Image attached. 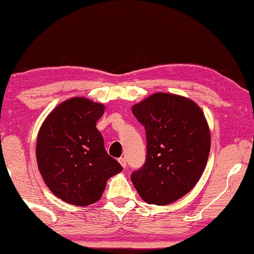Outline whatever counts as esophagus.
<instances>
[{"mask_svg": "<svg viewBox=\"0 0 254 254\" xmlns=\"http://www.w3.org/2000/svg\"><path fill=\"white\" fill-rule=\"evenodd\" d=\"M118 161H119V163L121 164V166H123L124 168H126V167H127V161H126V159H125V158H123V157L119 158Z\"/></svg>", "mask_w": 254, "mask_h": 254, "instance_id": "esophagus-1", "label": "esophagus"}]
</instances>
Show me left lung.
<instances>
[{"label":"left lung","instance_id":"8db88e82","mask_svg":"<svg viewBox=\"0 0 254 254\" xmlns=\"http://www.w3.org/2000/svg\"><path fill=\"white\" fill-rule=\"evenodd\" d=\"M144 126L146 159L131 182L146 203L167 205L193 188L206 166L211 134L199 106L179 95L157 93L131 109Z\"/></svg>","mask_w":254,"mask_h":254}]
</instances>
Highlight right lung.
<instances>
[{
	"mask_svg": "<svg viewBox=\"0 0 254 254\" xmlns=\"http://www.w3.org/2000/svg\"><path fill=\"white\" fill-rule=\"evenodd\" d=\"M104 105L83 97L62 103L47 117L36 142V160L46 185L66 203L97 201L106 180L123 171L110 157L96 128Z\"/></svg>",
	"mask_w": 254,
	"mask_h": 254,
	"instance_id": "obj_1",
	"label": "right lung"
}]
</instances>
